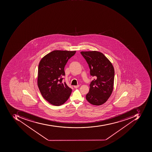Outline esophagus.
<instances>
[{
    "mask_svg": "<svg viewBox=\"0 0 152 152\" xmlns=\"http://www.w3.org/2000/svg\"><path fill=\"white\" fill-rule=\"evenodd\" d=\"M74 88H77L79 87H80V85H77V86H74Z\"/></svg>",
    "mask_w": 152,
    "mask_h": 152,
    "instance_id": "1",
    "label": "esophagus"
}]
</instances>
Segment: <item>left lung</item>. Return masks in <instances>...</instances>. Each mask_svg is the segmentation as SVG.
Returning a JSON list of instances; mask_svg holds the SVG:
<instances>
[{
  "mask_svg": "<svg viewBox=\"0 0 152 152\" xmlns=\"http://www.w3.org/2000/svg\"><path fill=\"white\" fill-rule=\"evenodd\" d=\"M95 79L91 82L86 99L89 103L100 105L109 98L114 87L115 71L113 65L102 53L98 51L81 52Z\"/></svg>",
  "mask_w": 152,
  "mask_h": 152,
  "instance_id": "obj_1",
  "label": "left lung"
}]
</instances>
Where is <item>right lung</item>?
<instances>
[{
	"label": "right lung",
	"instance_id": "1",
	"mask_svg": "<svg viewBox=\"0 0 152 152\" xmlns=\"http://www.w3.org/2000/svg\"><path fill=\"white\" fill-rule=\"evenodd\" d=\"M76 51L55 50L42 58L38 66L37 85L43 97L55 106L62 105L72 92L63 77L65 66Z\"/></svg>",
	"mask_w": 152,
	"mask_h": 152
}]
</instances>
